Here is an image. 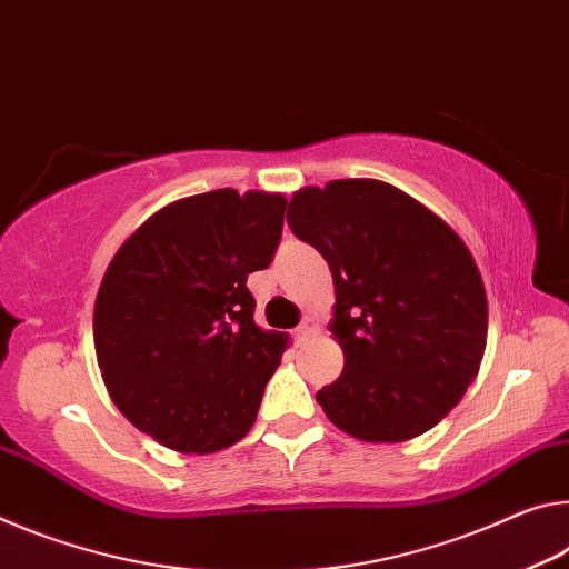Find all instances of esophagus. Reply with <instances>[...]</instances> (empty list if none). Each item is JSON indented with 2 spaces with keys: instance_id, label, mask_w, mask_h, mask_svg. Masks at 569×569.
Here are the masks:
<instances>
[{
  "instance_id": "1",
  "label": "esophagus",
  "mask_w": 569,
  "mask_h": 569,
  "mask_svg": "<svg viewBox=\"0 0 569 569\" xmlns=\"http://www.w3.org/2000/svg\"><path fill=\"white\" fill-rule=\"evenodd\" d=\"M315 332H318V322H315L312 315H305L300 328H297V332H295V338H297V342H305L307 338H312Z\"/></svg>"
}]
</instances>
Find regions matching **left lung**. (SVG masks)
Here are the masks:
<instances>
[{
	"mask_svg": "<svg viewBox=\"0 0 569 569\" xmlns=\"http://www.w3.org/2000/svg\"><path fill=\"white\" fill-rule=\"evenodd\" d=\"M287 223L332 272L346 368L318 390L325 416L370 443L433 428L477 378L487 292L461 237L431 209L376 179L297 191Z\"/></svg>",
	"mask_w": 569,
	"mask_h": 569,
	"instance_id": "8db88e82",
	"label": "left lung"
}]
</instances>
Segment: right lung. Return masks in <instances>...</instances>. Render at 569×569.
Instances as JSON below:
<instances>
[{
	"mask_svg": "<svg viewBox=\"0 0 569 569\" xmlns=\"http://www.w3.org/2000/svg\"><path fill=\"white\" fill-rule=\"evenodd\" d=\"M282 193L217 189L146 219L108 264L92 338L113 403L179 453L244 439L284 335L254 322L247 277L282 237Z\"/></svg>",
	"mask_w": 569,
	"mask_h": 569,
	"instance_id": "obj_1",
	"label": "right lung"
}]
</instances>
